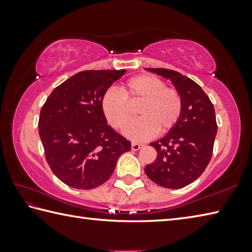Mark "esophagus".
Segmentation results:
<instances>
[{
  "label": "esophagus",
  "mask_w": 252,
  "mask_h": 252,
  "mask_svg": "<svg viewBox=\"0 0 252 252\" xmlns=\"http://www.w3.org/2000/svg\"><path fill=\"white\" fill-rule=\"evenodd\" d=\"M141 147H142V144H140L138 142H132L131 143V149L133 151H138L139 149H141Z\"/></svg>",
  "instance_id": "esophagus-1"
}]
</instances>
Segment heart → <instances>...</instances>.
<instances>
[{
	"label": "heart",
	"instance_id": "b5f03b06",
	"mask_svg": "<svg viewBox=\"0 0 252 252\" xmlns=\"http://www.w3.org/2000/svg\"><path fill=\"white\" fill-rule=\"evenodd\" d=\"M106 120L122 130L132 119L133 109L139 106L141 118L131 123L125 133L133 141H142L156 134L165 133L176 126L181 116L182 101L179 93L169 89L164 81L150 74H141L122 85L120 92L106 91L101 101Z\"/></svg>",
	"mask_w": 252,
	"mask_h": 252
}]
</instances>
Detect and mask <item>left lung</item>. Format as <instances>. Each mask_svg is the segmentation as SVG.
Returning <instances> with one entry per match:
<instances>
[{
    "label": "left lung",
    "instance_id": "1",
    "mask_svg": "<svg viewBox=\"0 0 252 252\" xmlns=\"http://www.w3.org/2000/svg\"><path fill=\"white\" fill-rule=\"evenodd\" d=\"M146 70L171 81L181 96L182 110L176 126L150 143L157 159L144 171L157 185L180 189L197 180L210 162L218 127L215 108L201 87L188 76L168 69Z\"/></svg>",
    "mask_w": 252,
    "mask_h": 252
}]
</instances>
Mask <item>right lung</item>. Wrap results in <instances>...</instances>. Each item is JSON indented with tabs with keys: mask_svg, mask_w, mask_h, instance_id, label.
Wrapping results in <instances>:
<instances>
[{
	"mask_svg": "<svg viewBox=\"0 0 252 252\" xmlns=\"http://www.w3.org/2000/svg\"><path fill=\"white\" fill-rule=\"evenodd\" d=\"M126 70H90L54 89L42 106L39 134L46 161L63 183L89 190L109 180L131 142L108 126L102 96Z\"/></svg>",
	"mask_w": 252,
	"mask_h": 252,
	"instance_id": "add662e5",
	"label": "right lung"
}]
</instances>
